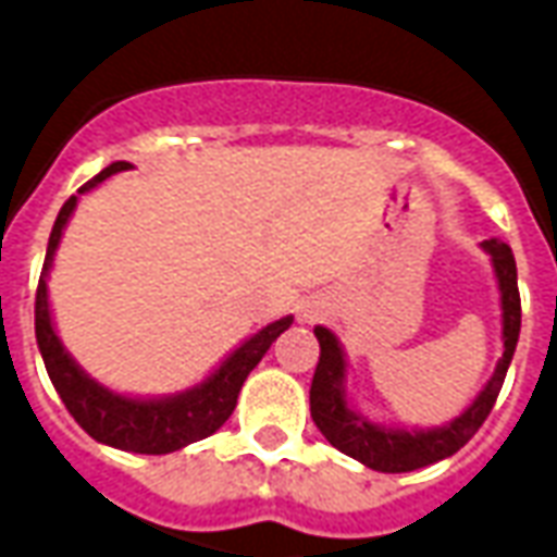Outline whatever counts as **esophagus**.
<instances>
[{
    "instance_id": "obj_1",
    "label": "esophagus",
    "mask_w": 557,
    "mask_h": 557,
    "mask_svg": "<svg viewBox=\"0 0 557 557\" xmlns=\"http://www.w3.org/2000/svg\"><path fill=\"white\" fill-rule=\"evenodd\" d=\"M304 319H313V313H304Z\"/></svg>"
}]
</instances>
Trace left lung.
Instances as JSON below:
<instances>
[{
	"instance_id": "8db88e82",
	"label": "left lung",
	"mask_w": 557,
	"mask_h": 557,
	"mask_svg": "<svg viewBox=\"0 0 557 557\" xmlns=\"http://www.w3.org/2000/svg\"><path fill=\"white\" fill-rule=\"evenodd\" d=\"M483 250L492 256V268L502 289V337L504 355L498 358L495 373L480 391L478 399L468 406L459 418H454L435 430H394V426H379L349 409L346 399V358L339 349L337 337L327 327H315L319 339V363H315L313 385H310V414L315 426L322 430L327 442L343 450L351 459H358L373 471L399 474V471H414L426 468L438 459L454 456L462 444L471 442V435L490 418L492 406L498 399L504 385L507 367L513 361L516 343H519V325H522V304H519V286H516V259L513 250L498 238L483 242Z\"/></svg>"
}]
</instances>
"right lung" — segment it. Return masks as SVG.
Wrapping results in <instances>:
<instances>
[{"label":"right lung","mask_w":557,"mask_h":557,"mask_svg":"<svg viewBox=\"0 0 557 557\" xmlns=\"http://www.w3.org/2000/svg\"><path fill=\"white\" fill-rule=\"evenodd\" d=\"M122 170H131V163H125V160L110 163L91 182L83 184L77 196H71L59 211L53 232H50V244H47V259H44L38 292H35V337H38L44 367H47L50 382L65 403V409L95 442L110 444L119 450H131V454H172V450H182L199 438H208L211 432H218L230 420L235 403H238V394H242L244 379L250 375L256 363L262 361V355L271 349V343L292 325V315L271 322L259 334L244 339L242 346L208 375L206 382H199L196 387L175 394V397H122V394L107 391L83 373L77 361L67 355L65 346L55 337L50 301H47V271L53 268L55 247L62 242V230H65L71 211L77 208L79 194L98 187L103 178H110L113 172Z\"/></svg>","instance_id":"add662e5"}]
</instances>
